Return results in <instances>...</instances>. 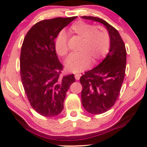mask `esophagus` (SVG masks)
Wrapping results in <instances>:
<instances>
[{"label": "esophagus", "mask_w": 147, "mask_h": 147, "mask_svg": "<svg viewBox=\"0 0 147 147\" xmlns=\"http://www.w3.org/2000/svg\"><path fill=\"white\" fill-rule=\"evenodd\" d=\"M80 77H81L80 74H75V77L76 80H79V79H80Z\"/></svg>", "instance_id": "esophagus-1"}]
</instances>
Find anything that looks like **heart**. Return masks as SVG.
<instances>
[{
  "label": "heart",
  "instance_id": "obj_1",
  "mask_svg": "<svg viewBox=\"0 0 147 147\" xmlns=\"http://www.w3.org/2000/svg\"><path fill=\"white\" fill-rule=\"evenodd\" d=\"M72 34L82 38L78 53L72 54L65 63V69L69 72H79L88 68L91 59L97 61L108 53L110 48L109 34L101 27L83 21H76L70 27ZM55 49L57 55L65 57L68 52L67 38L65 34L61 32L55 40Z\"/></svg>",
  "mask_w": 147,
  "mask_h": 147
}]
</instances>
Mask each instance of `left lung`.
<instances>
[{"label": "left lung", "instance_id": "obj_1", "mask_svg": "<svg viewBox=\"0 0 147 147\" xmlns=\"http://www.w3.org/2000/svg\"><path fill=\"white\" fill-rule=\"evenodd\" d=\"M82 18L102 23L110 37V49L106 58L80 78L84 109L91 114H102L114 105L119 95L125 76V45L117 30L104 20L94 16Z\"/></svg>", "mask_w": 147, "mask_h": 147}]
</instances>
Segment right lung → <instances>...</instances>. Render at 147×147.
Returning <instances> with one entry per match:
<instances>
[{
  "label": "right lung",
  "mask_w": 147,
  "mask_h": 147,
  "mask_svg": "<svg viewBox=\"0 0 147 147\" xmlns=\"http://www.w3.org/2000/svg\"><path fill=\"white\" fill-rule=\"evenodd\" d=\"M77 16L43 20L33 25L23 40L20 57L22 84L32 107L44 117H55L63 109V101L74 75L60 78L63 65L55 49L59 33Z\"/></svg>",
  "instance_id": "obj_1"
}]
</instances>
